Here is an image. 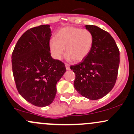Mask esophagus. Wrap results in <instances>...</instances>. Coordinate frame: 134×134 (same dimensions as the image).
Instances as JSON below:
<instances>
[{
    "label": "esophagus",
    "instance_id": "esophagus-1",
    "mask_svg": "<svg viewBox=\"0 0 134 134\" xmlns=\"http://www.w3.org/2000/svg\"><path fill=\"white\" fill-rule=\"evenodd\" d=\"M65 67L67 70H70V65L68 63H65Z\"/></svg>",
    "mask_w": 134,
    "mask_h": 134
}]
</instances>
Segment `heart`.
<instances>
[{"instance_id": "obj_1", "label": "heart", "mask_w": 134, "mask_h": 134, "mask_svg": "<svg viewBox=\"0 0 134 134\" xmlns=\"http://www.w3.org/2000/svg\"><path fill=\"white\" fill-rule=\"evenodd\" d=\"M94 36L88 29L74 27H66L58 31L56 38L49 42L52 56L56 60H61L66 49L68 60L82 61L92 50Z\"/></svg>"}]
</instances>
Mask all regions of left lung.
Masks as SVG:
<instances>
[{"label": "left lung", "mask_w": 134, "mask_h": 134, "mask_svg": "<svg viewBox=\"0 0 134 134\" xmlns=\"http://www.w3.org/2000/svg\"><path fill=\"white\" fill-rule=\"evenodd\" d=\"M94 36L91 53L82 62L71 66L76 74L74 87L82 96L96 100L113 88L118 76L119 51L108 32L93 25H86Z\"/></svg>", "instance_id": "8db88e82"}]
</instances>
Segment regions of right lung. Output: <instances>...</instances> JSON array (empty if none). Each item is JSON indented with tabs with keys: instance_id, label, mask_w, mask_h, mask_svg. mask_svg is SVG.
<instances>
[{
	"instance_id": "right-lung-1",
	"label": "right lung",
	"mask_w": 134,
	"mask_h": 134,
	"mask_svg": "<svg viewBox=\"0 0 134 134\" xmlns=\"http://www.w3.org/2000/svg\"><path fill=\"white\" fill-rule=\"evenodd\" d=\"M49 27V25H41L26 31L11 55L18 92L27 101L40 107L53 103L56 83L66 71L64 63L51 56Z\"/></svg>"
}]
</instances>
